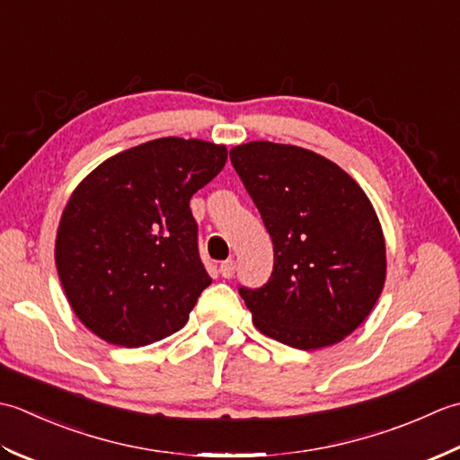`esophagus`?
Listing matches in <instances>:
<instances>
[{
  "label": "esophagus",
  "mask_w": 460,
  "mask_h": 460,
  "mask_svg": "<svg viewBox=\"0 0 460 460\" xmlns=\"http://www.w3.org/2000/svg\"><path fill=\"white\" fill-rule=\"evenodd\" d=\"M234 271H236V261H234V260H224L222 264H220L222 278H232Z\"/></svg>",
  "instance_id": "obj_1"
}]
</instances>
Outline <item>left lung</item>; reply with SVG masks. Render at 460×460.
<instances>
[{
	"instance_id": "1",
	"label": "left lung",
	"mask_w": 460,
	"mask_h": 460,
	"mask_svg": "<svg viewBox=\"0 0 460 460\" xmlns=\"http://www.w3.org/2000/svg\"><path fill=\"white\" fill-rule=\"evenodd\" d=\"M274 243L261 288L238 292L261 333L296 349L349 335L385 282V240L367 196L327 158L268 140L230 151Z\"/></svg>"
}]
</instances>
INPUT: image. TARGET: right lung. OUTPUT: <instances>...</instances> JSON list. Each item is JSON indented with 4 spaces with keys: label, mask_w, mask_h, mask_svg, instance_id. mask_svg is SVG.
Returning a JSON list of instances; mask_svg holds the SVG:
<instances>
[{
    "label": "right lung",
    "mask_w": 460,
    "mask_h": 460,
    "mask_svg": "<svg viewBox=\"0 0 460 460\" xmlns=\"http://www.w3.org/2000/svg\"><path fill=\"white\" fill-rule=\"evenodd\" d=\"M224 145L164 137L111 156L65 206L55 264L73 312L101 340L143 348L189 322L210 286L190 199Z\"/></svg>",
    "instance_id": "add662e5"
}]
</instances>
